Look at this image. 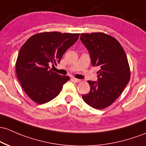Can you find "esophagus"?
Masks as SVG:
<instances>
[{
    "mask_svg": "<svg viewBox=\"0 0 146 146\" xmlns=\"http://www.w3.org/2000/svg\"><path fill=\"white\" fill-rule=\"evenodd\" d=\"M73 81L76 82H77V83L80 82L82 81L81 80H80V79H77V78H73Z\"/></svg>",
    "mask_w": 146,
    "mask_h": 146,
    "instance_id": "esophagus-1",
    "label": "esophagus"
}]
</instances>
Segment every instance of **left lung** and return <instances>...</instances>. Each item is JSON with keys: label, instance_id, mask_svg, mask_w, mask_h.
I'll return each mask as SVG.
<instances>
[{"label": "left lung", "instance_id": "8db88e82", "mask_svg": "<svg viewBox=\"0 0 146 146\" xmlns=\"http://www.w3.org/2000/svg\"><path fill=\"white\" fill-rule=\"evenodd\" d=\"M80 40L89 51L91 64L100 68L98 80L88 81L90 91L82 98L96 110L106 108L118 98L130 79L127 56L117 40L105 33H82Z\"/></svg>", "mask_w": 146, "mask_h": 146}]
</instances>
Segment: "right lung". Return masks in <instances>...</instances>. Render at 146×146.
Here are the masks:
<instances>
[{"instance_id": "1", "label": "right lung", "mask_w": 146, "mask_h": 146, "mask_svg": "<svg viewBox=\"0 0 146 146\" xmlns=\"http://www.w3.org/2000/svg\"><path fill=\"white\" fill-rule=\"evenodd\" d=\"M80 34L47 32L27 40L19 50L16 71L23 90L33 101L44 104L59 95L68 76L50 70L78 41Z\"/></svg>"}]
</instances>
